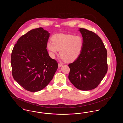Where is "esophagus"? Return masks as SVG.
Wrapping results in <instances>:
<instances>
[{"mask_svg":"<svg viewBox=\"0 0 123 123\" xmlns=\"http://www.w3.org/2000/svg\"><path fill=\"white\" fill-rule=\"evenodd\" d=\"M63 64H61V63H59V64H58V66H59V67H61L62 66H63Z\"/></svg>","mask_w":123,"mask_h":123,"instance_id":"obj_1","label":"esophagus"}]
</instances>
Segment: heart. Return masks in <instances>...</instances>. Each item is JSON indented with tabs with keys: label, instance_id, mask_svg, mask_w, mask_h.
<instances>
[{
	"label": "heart",
	"instance_id": "1",
	"mask_svg": "<svg viewBox=\"0 0 123 123\" xmlns=\"http://www.w3.org/2000/svg\"><path fill=\"white\" fill-rule=\"evenodd\" d=\"M52 39V41H48L47 44L51 56L54 58L60 50L61 59L68 62H72L78 57L84 44L81 36L71 34H56Z\"/></svg>",
	"mask_w": 123,
	"mask_h": 123
}]
</instances>
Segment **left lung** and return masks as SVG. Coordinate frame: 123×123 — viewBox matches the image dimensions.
Instances as JSON below:
<instances>
[{"label": "left lung", "mask_w": 123, "mask_h": 123, "mask_svg": "<svg viewBox=\"0 0 123 123\" xmlns=\"http://www.w3.org/2000/svg\"><path fill=\"white\" fill-rule=\"evenodd\" d=\"M84 44L76 60L69 64V79L78 89L89 90L96 88L107 71V53L100 38L88 29L80 28Z\"/></svg>", "instance_id": "1"}]
</instances>
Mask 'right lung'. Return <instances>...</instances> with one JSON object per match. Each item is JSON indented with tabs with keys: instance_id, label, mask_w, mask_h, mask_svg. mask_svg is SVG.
Returning a JSON list of instances; mask_svg holds the SVG:
<instances>
[{
	"instance_id": "1",
	"label": "right lung",
	"mask_w": 123,
	"mask_h": 123,
	"mask_svg": "<svg viewBox=\"0 0 123 123\" xmlns=\"http://www.w3.org/2000/svg\"><path fill=\"white\" fill-rule=\"evenodd\" d=\"M49 36L42 28L32 29L18 39L12 51V76L28 91L45 88L57 70V61L50 58L46 49Z\"/></svg>"
}]
</instances>
